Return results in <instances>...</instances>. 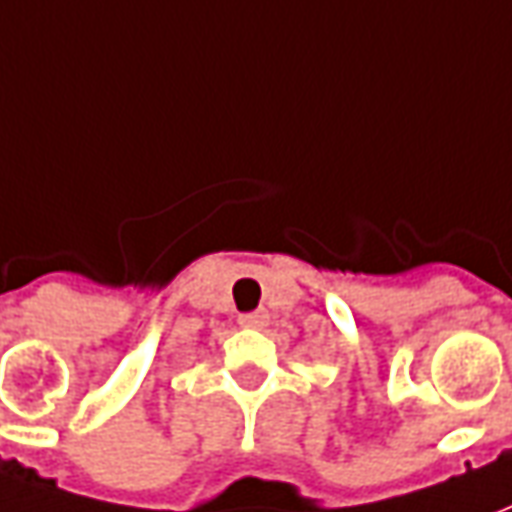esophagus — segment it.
<instances>
[{"instance_id": "1", "label": "esophagus", "mask_w": 512, "mask_h": 512, "mask_svg": "<svg viewBox=\"0 0 512 512\" xmlns=\"http://www.w3.org/2000/svg\"><path fill=\"white\" fill-rule=\"evenodd\" d=\"M238 323H241L244 329H263V326L268 323V312L266 310L244 312V315H238Z\"/></svg>"}]
</instances>
